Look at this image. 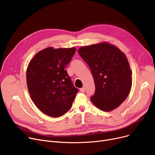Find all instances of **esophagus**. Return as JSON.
I'll use <instances>...</instances> for the list:
<instances>
[{"label":"esophagus","instance_id":"esophagus-1","mask_svg":"<svg viewBox=\"0 0 155 155\" xmlns=\"http://www.w3.org/2000/svg\"><path fill=\"white\" fill-rule=\"evenodd\" d=\"M80 91L81 92L84 93V92H85V88H84V87H83V88H80Z\"/></svg>","mask_w":155,"mask_h":155}]
</instances>
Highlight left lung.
I'll return each mask as SVG.
<instances>
[{
  "label": "left lung",
  "mask_w": 155,
  "mask_h": 155,
  "mask_svg": "<svg viewBox=\"0 0 155 155\" xmlns=\"http://www.w3.org/2000/svg\"><path fill=\"white\" fill-rule=\"evenodd\" d=\"M78 53L90 67L94 78L95 92L91 97L92 102L105 112L118 107L132 87V71L126 54L105 41L80 47Z\"/></svg>",
  "instance_id": "obj_1"
}]
</instances>
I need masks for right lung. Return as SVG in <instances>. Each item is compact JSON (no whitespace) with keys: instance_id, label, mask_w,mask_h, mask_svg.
Wrapping results in <instances>:
<instances>
[{"instance_id":"right-lung-1","label":"right lung","mask_w":155,"mask_h":155,"mask_svg":"<svg viewBox=\"0 0 155 155\" xmlns=\"http://www.w3.org/2000/svg\"><path fill=\"white\" fill-rule=\"evenodd\" d=\"M76 51L75 47H48L29 63L26 82L31 98L45 114L60 117L70 110L78 92L65 70Z\"/></svg>"}]
</instances>
